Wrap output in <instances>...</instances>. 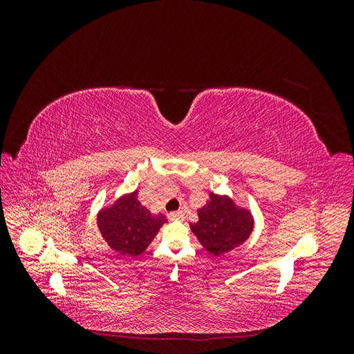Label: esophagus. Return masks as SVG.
Returning a JSON list of instances; mask_svg holds the SVG:
<instances>
[{"label": "esophagus", "mask_w": 354, "mask_h": 354, "mask_svg": "<svg viewBox=\"0 0 354 354\" xmlns=\"http://www.w3.org/2000/svg\"><path fill=\"white\" fill-rule=\"evenodd\" d=\"M169 220H183L185 218V214L181 211H174V212H169Z\"/></svg>", "instance_id": "1"}]
</instances>
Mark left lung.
I'll return each instance as SVG.
<instances>
[{
  "label": "left lung",
  "mask_w": 354,
  "mask_h": 354,
  "mask_svg": "<svg viewBox=\"0 0 354 354\" xmlns=\"http://www.w3.org/2000/svg\"><path fill=\"white\" fill-rule=\"evenodd\" d=\"M198 216L199 221L190 224V229L203 248L216 257L238 248L250 238L254 227L250 211L216 194H209V201L198 211Z\"/></svg>",
  "instance_id": "8db88e82"
}]
</instances>
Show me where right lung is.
I'll return each mask as SVG.
<instances>
[{"label":"right lung","instance_id":"right-lung-1","mask_svg":"<svg viewBox=\"0 0 354 354\" xmlns=\"http://www.w3.org/2000/svg\"><path fill=\"white\" fill-rule=\"evenodd\" d=\"M138 192L122 196L108 209L99 212L97 226L111 248L122 255L137 257L146 251L159 227L167 221L164 214L153 216L140 201Z\"/></svg>","mask_w":354,"mask_h":354}]
</instances>
